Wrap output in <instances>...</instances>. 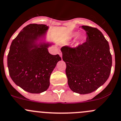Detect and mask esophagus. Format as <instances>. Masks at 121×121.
I'll list each match as a JSON object with an SVG mask.
<instances>
[{"label":"esophagus","instance_id":"1","mask_svg":"<svg viewBox=\"0 0 121 121\" xmlns=\"http://www.w3.org/2000/svg\"><path fill=\"white\" fill-rule=\"evenodd\" d=\"M58 54L60 55V56L61 57V58H62V53H61V51H59V52H58Z\"/></svg>","mask_w":121,"mask_h":121}]
</instances>
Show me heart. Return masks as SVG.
Segmentation results:
<instances>
[{
    "mask_svg": "<svg viewBox=\"0 0 121 121\" xmlns=\"http://www.w3.org/2000/svg\"><path fill=\"white\" fill-rule=\"evenodd\" d=\"M78 35V34L77 32H75V33L73 34L71 36V39H75L76 38H77Z\"/></svg>",
    "mask_w": 121,
    "mask_h": 121,
    "instance_id": "1",
    "label": "heart"
}]
</instances>
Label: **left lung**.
I'll return each instance as SVG.
<instances>
[{"label":"left lung","mask_w":121,"mask_h":121,"mask_svg":"<svg viewBox=\"0 0 121 121\" xmlns=\"http://www.w3.org/2000/svg\"><path fill=\"white\" fill-rule=\"evenodd\" d=\"M86 42L75 48H61L66 64L68 84L73 92L89 94L102 86L109 77L112 59L108 42L99 29L82 26Z\"/></svg>","instance_id":"1"}]
</instances>
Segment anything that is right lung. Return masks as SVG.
<instances>
[{
	"label": "right lung",
	"instance_id": "obj_1",
	"mask_svg": "<svg viewBox=\"0 0 121 121\" xmlns=\"http://www.w3.org/2000/svg\"><path fill=\"white\" fill-rule=\"evenodd\" d=\"M49 26L29 24L12 41L8 56V67L13 82L31 93H41L50 86V78L59 55H51L48 48L56 43L47 40Z\"/></svg>",
	"mask_w": 121,
	"mask_h": 121
}]
</instances>
